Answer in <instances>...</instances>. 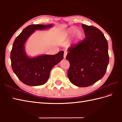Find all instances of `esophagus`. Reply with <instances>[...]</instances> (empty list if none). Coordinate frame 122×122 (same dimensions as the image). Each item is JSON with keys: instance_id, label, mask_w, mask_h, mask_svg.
Here are the masks:
<instances>
[{"instance_id": "1", "label": "esophagus", "mask_w": 122, "mask_h": 122, "mask_svg": "<svg viewBox=\"0 0 122 122\" xmlns=\"http://www.w3.org/2000/svg\"><path fill=\"white\" fill-rule=\"evenodd\" d=\"M67 54V52L65 51H64V58H66Z\"/></svg>"}]
</instances>
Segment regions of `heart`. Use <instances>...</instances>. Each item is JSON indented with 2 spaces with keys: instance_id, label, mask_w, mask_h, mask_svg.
Here are the masks:
<instances>
[{
  "instance_id": "heart-1",
  "label": "heart",
  "mask_w": 122,
  "mask_h": 122,
  "mask_svg": "<svg viewBox=\"0 0 122 122\" xmlns=\"http://www.w3.org/2000/svg\"><path fill=\"white\" fill-rule=\"evenodd\" d=\"M66 33L68 36H71L74 34H75V39L76 43H77L82 37L81 31L79 30H77L75 27H71L69 28L67 30Z\"/></svg>"
}]
</instances>
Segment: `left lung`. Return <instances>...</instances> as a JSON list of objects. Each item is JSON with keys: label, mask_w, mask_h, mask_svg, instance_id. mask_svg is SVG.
<instances>
[{"label": "left lung", "mask_w": 122, "mask_h": 122, "mask_svg": "<svg viewBox=\"0 0 122 122\" xmlns=\"http://www.w3.org/2000/svg\"><path fill=\"white\" fill-rule=\"evenodd\" d=\"M85 38L68 48L66 59L70 66L67 71L71 83L78 87L93 85L103 77L109 63L108 43L100 30L81 25Z\"/></svg>", "instance_id": "8db88e82"}]
</instances>
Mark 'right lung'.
I'll return each mask as SVG.
<instances>
[{
    "label": "right lung",
    "mask_w": 122,
    "mask_h": 122,
    "mask_svg": "<svg viewBox=\"0 0 122 122\" xmlns=\"http://www.w3.org/2000/svg\"><path fill=\"white\" fill-rule=\"evenodd\" d=\"M53 24L31 25L26 27L15 40L10 53L12 71L21 82L28 86L45 84L51 69L64 58V51L53 55H41L34 57L27 56L25 44L36 30L50 28Z\"/></svg>",
    "instance_id": "obj_1"
}]
</instances>
